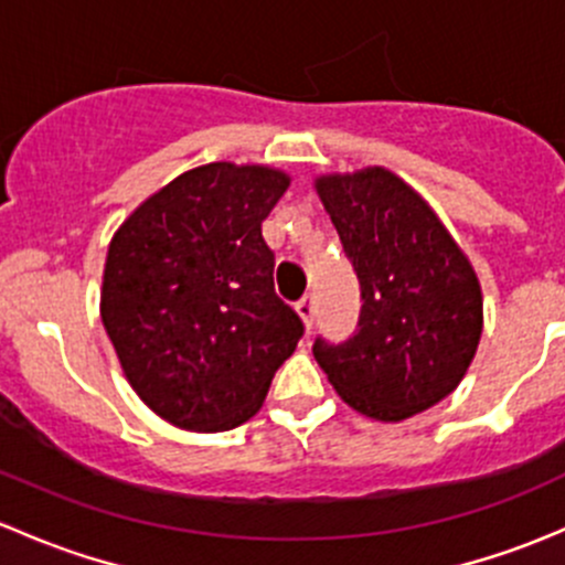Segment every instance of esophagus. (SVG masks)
Returning a JSON list of instances; mask_svg holds the SVG:
<instances>
[{
	"label": "esophagus",
	"instance_id": "obj_1",
	"mask_svg": "<svg viewBox=\"0 0 565 565\" xmlns=\"http://www.w3.org/2000/svg\"><path fill=\"white\" fill-rule=\"evenodd\" d=\"M295 309H298V315H300V319H303L306 322V328H311V324H315V317H317V300H315V295H303V298L298 300V303H295Z\"/></svg>",
	"mask_w": 565,
	"mask_h": 565
}]
</instances>
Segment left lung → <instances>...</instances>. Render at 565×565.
<instances>
[{"mask_svg":"<svg viewBox=\"0 0 565 565\" xmlns=\"http://www.w3.org/2000/svg\"><path fill=\"white\" fill-rule=\"evenodd\" d=\"M317 193L363 300L350 339L315 341L317 363L369 418L424 413L457 388L481 341L476 270L435 210L388 169L319 177Z\"/></svg>","mask_w":565,"mask_h":565,"instance_id":"obj_1","label":"left lung"}]
</instances>
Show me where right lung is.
I'll list each match as a JSON object with an SVG mask.
<instances>
[{
	"instance_id": "right-lung-1",
	"label": "right lung",
	"mask_w": 565,
	"mask_h": 565,
	"mask_svg": "<svg viewBox=\"0 0 565 565\" xmlns=\"http://www.w3.org/2000/svg\"><path fill=\"white\" fill-rule=\"evenodd\" d=\"M287 188L278 169L207 163L152 193L111 237L104 328L141 402L180 429L246 424L303 335L262 237Z\"/></svg>"
}]
</instances>
